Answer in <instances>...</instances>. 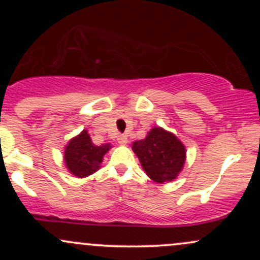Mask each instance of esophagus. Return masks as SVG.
<instances>
[{
    "instance_id": "obj_1",
    "label": "esophagus",
    "mask_w": 260,
    "mask_h": 260,
    "mask_svg": "<svg viewBox=\"0 0 260 260\" xmlns=\"http://www.w3.org/2000/svg\"><path fill=\"white\" fill-rule=\"evenodd\" d=\"M117 142H118V144L126 145L128 143V138H127L126 134H120V136H117Z\"/></svg>"
}]
</instances>
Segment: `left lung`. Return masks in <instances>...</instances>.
Returning <instances> with one entry per match:
<instances>
[{
  "instance_id": "left-lung-1",
  "label": "left lung",
  "mask_w": 260,
  "mask_h": 260,
  "mask_svg": "<svg viewBox=\"0 0 260 260\" xmlns=\"http://www.w3.org/2000/svg\"><path fill=\"white\" fill-rule=\"evenodd\" d=\"M132 149L143 170L159 183L175 180L186 160L184 145L176 136L160 127L153 128L145 139L134 142Z\"/></svg>"
}]
</instances>
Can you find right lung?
Masks as SVG:
<instances>
[{
	"label": "right lung",
	"mask_w": 260,
	"mask_h": 260,
	"mask_svg": "<svg viewBox=\"0 0 260 260\" xmlns=\"http://www.w3.org/2000/svg\"><path fill=\"white\" fill-rule=\"evenodd\" d=\"M110 148V144L95 145L88 132L83 131L66 147L64 162L74 176L86 177L100 168L104 155Z\"/></svg>",
	"instance_id": "1"
}]
</instances>
